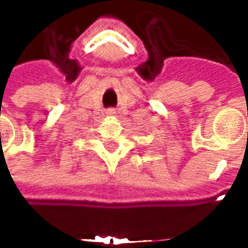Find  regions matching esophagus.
I'll return each instance as SVG.
<instances>
[{"instance_id":"obj_1","label":"esophagus","mask_w":248,"mask_h":248,"mask_svg":"<svg viewBox=\"0 0 248 248\" xmlns=\"http://www.w3.org/2000/svg\"><path fill=\"white\" fill-rule=\"evenodd\" d=\"M114 113H115V111H114L113 108H111V110H108V114H114Z\"/></svg>"}]
</instances>
